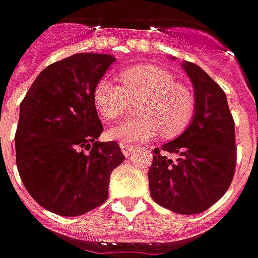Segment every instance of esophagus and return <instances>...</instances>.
I'll return each mask as SVG.
<instances>
[{
    "label": "esophagus",
    "instance_id": "esophagus-1",
    "mask_svg": "<svg viewBox=\"0 0 258 258\" xmlns=\"http://www.w3.org/2000/svg\"><path fill=\"white\" fill-rule=\"evenodd\" d=\"M120 147H121V151L125 157H130V155H131V152L134 151V145H131V144L121 143L120 144Z\"/></svg>",
    "mask_w": 258,
    "mask_h": 258
}]
</instances>
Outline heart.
Listing matches in <instances>:
<instances>
[{"instance_id":"1","label":"heart","mask_w":258,"mask_h":258,"mask_svg":"<svg viewBox=\"0 0 258 258\" xmlns=\"http://www.w3.org/2000/svg\"><path fill=\"white\" fill-rule=\"evenodd\" d=\"M121 86L111 79H100L93 89V103L100 117L115 121L138 103L140 117L120 122L108 131V137L122 143L147 141L161 134L171 138L188 127L196 110L194 90L176 82L169 70L154 64L128 68L120 75Z\"/></svg>"}]
</instances>
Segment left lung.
Here are the masks:
<instances>
[{
  "label": "left lung",
  "instance_id": "8db88e82",
  "mask_svg": "<svg viewBox=\"0 0 258 258\" xmlns=\"http://www.w3.org/2000/svg\"><path fill=\"white\" fill-rule=\"evenodd\" d=\"M182 66L195 89V115L182 136L154 150L148 182L158 205L196 215L215 205L232 183L237 157L234 120L222 87L195 63Z\"/></svg>",
  "mask_w": 258,
  "mask_h": 258
}]
</instances>
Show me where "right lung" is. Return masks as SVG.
<instances>
[{
    "mask_svg": "<svg viewBox=\"0 0 258 258\" xmlns=\"http://www.w3.org/2000/svg\"><path fill=\"white\" fill-rule=\"evenodd\" d=\"M114 60L78 53L52 63L19 106V176L29 195L56 215L80 216L103 205L110 175L125 158L115 141H97L103 124L93 103L94 86Z\"/></svg>",
    "mask_w": 258,
    "mask_h": 258,
    "instance_id": "1",
    "label": "right lung"
}]
</instances>
